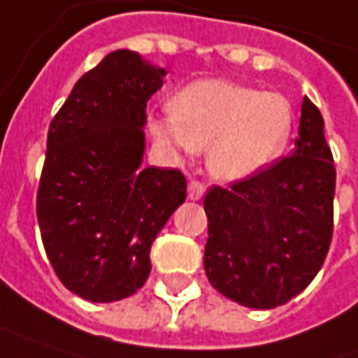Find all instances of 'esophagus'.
Listing matches in <instances>:
<instances>
[{
	"mask_svg": "<svg viewBox=\"0 0 358 358\" xmlns=\"http://www.w3.org/2000/svg\"><path fill=\"white\" fill-rule=\"evenodd\" d=\"M203 192H206V185H203L201 181L192 179V181L187 183V197H189V199H193V201L201 199V197H203Z\"/></svg>",
	"mask_w": 358,
	"mask_h": 358,
	"instance_id": "esophagus-1",
	"label": "esophagus"
}]
</instances>
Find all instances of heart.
<instances>
[{
    "mask_svg": "<svg viewBox=\"0 0 358 358\" xmlns=\"http://www.w3.org/2000/svg\"><path fill=\"white\" fill-rule=\"evenodd\" d=\"M294 126V108L281 93L199 79L173 97L171 112L157 115L150 132L173 152L208 148L214 177L243 181L283 157Z\"/></svg>",
    "mask_w": 358,
    "mask_h": 358,
    "instance_id": "1",
    "label": "heart"
}]
</instances>
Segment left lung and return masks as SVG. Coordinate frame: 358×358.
Segmentation results:
<instances>
[{
	"label": "left lung",
	"instance_id": "1",
	"mask_svg": "<svg viewBox=\"0 0 358 358\" xmlns=\"http://www.w3.org/2000/svg\"><path fill=\"white\" fill-rule=\"evenodd\" d=\"M334 187L324 117L303 97L294 155L203 197V268L212 287L255 310L283 306L301 294L330 248Z\"/></svg>",
	"mask_w": 358,
	"mask_h": 358
}]
</instances>
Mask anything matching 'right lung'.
<instances>
[{
	"label": "right lung",
	"mask_w": 358,
	"mask_h": 358,
	"mask_svg": "<svg viewBox=\"0 0 358 358\" xmlns=\"http://www.w3.org/2000/svg\"><path fill=\"white\" fill-rule=\"evenodd\" d=\"M163 66L114 50L85 73L48 128L36 214L48 261L75 295L108 303L136 294L150 246L185 201L181 171L146 166V101Z\"/></svg>",
	"instance_id": "obj_1"
}]
</instances>
